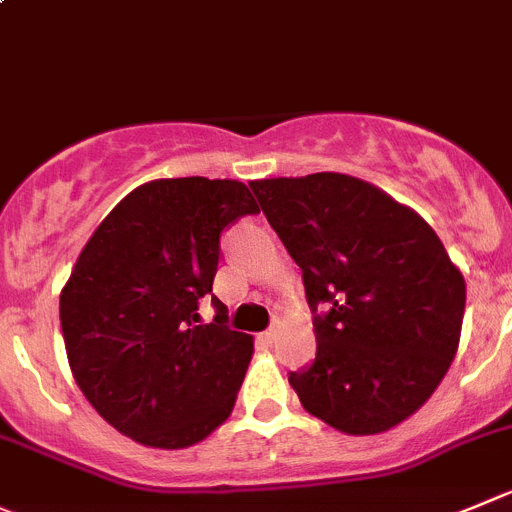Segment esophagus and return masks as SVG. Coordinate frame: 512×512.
<instances>
[{
	"mask_svg": "<svg viewBox=\"0 0 512 512\" xmlns=\"http://www.w3.org/2000/svg\"><path fill=\"white\" fill-rule=\"evenodd\" d=\"M281 326H284V324H281V321H274V324H271V326H269V329H266V332H264V337H266V339H269V342H274V339H276V337H279V332H281Z\"/></svg>",
	"mask_w": 512,
	"mask_h": 512,
	"instance_id": "34e87169",
	"label": "esophagus"
}]
</instances>
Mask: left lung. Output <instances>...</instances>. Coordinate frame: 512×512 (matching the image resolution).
<instances>
[{"mask_svg":"<svg viewBox=\"0 0 512 512\" xmlns=\"http://www.w3.org/2000/svg\"><path fill=\"white\" fill-rule=\"evenodd\" d=\"M299 264L316 315V359L289 384L344 435H379L415 415L455 359L465 279L430 223L344 173L251 180Z\"/></svg>","mask_w":512,"mask_h":512,"instance_id":"obj_1","label":"left lung"}]
</instances>
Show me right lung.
<instances>
[{
    "label": "right lung",
    "instance_id": "add662e5",
    "mask_svg": "<svg viewBox=\"0 0 512 512\" xmlns=\"http://www.w3.org/2000/svg\"><path fill=\"white\" fill-rule=\"evenodd\" d=\"M259 213L241 180L160 178L130 191L60 291L67 362L97 415L130 440L183 450L228 420L253 337L211 294L221 231ZM219 309L203 325L197 301Z\"/></svg>",
    "mask_w": 512,
    "mask_h": 512
}]
</instances>
